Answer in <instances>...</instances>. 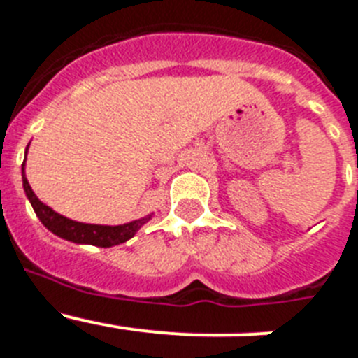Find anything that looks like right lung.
Segmentation results:
<instances>
[{
  "label": "right lung",
  "mask_w": 358,
  "mask_h": 358,
  "mask_svg": "<svg viewBox=\"0 0 358 358\" xmlns=\"http://www.w3.org/2000/svg\"><path fill=\"white\" fill-rule=\"evenodd\" d=\"M23 188L27 192V197L30 199L31 208L39 217L41 222L52 231L53 235L61 236V238L69 240L75 243H91L96 248H110V245H118V243L127 242L129 238L136 235V231L140 229L145 222H148L150 215L134 222L123 224V226H98V224H82L75 222L71 218H66L53 211L52 208L46 206L36 197L28 185L27 177H24V163H23Z\"/></svg>",
  "instance_id": "1"
}]
</instances>
